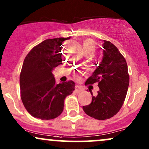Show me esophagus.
Returning <instances> with one entry per match:
<instances>
[{"label":"esophagus","mask_w":149,"mask_h":149,"mask_svg":"<svg viewBox=\"0 0 149 149\" xmlns=\"http://www.w3.org/2000/svg\"><path fill=\"white\" fill-rule=\"evenodd\" d=\"M75 90H76L77 92H80L83 91V88H82V87L77 85V86H76V88H75Z\"/></svg>","instance_id":"obj_1"}]
</instances>
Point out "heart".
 I'll use <instances>...</instances> for the list:
<instances>
[{"label":"heart","instance_id":"b5f03b06","mask_svg":"<svg viewBox=\"0 0 149 149\" xmlns=\"http://www.w3.org/2000/svg\"><path fill=\"white\" fill-rule=\"evenodd\" d=\"M83 50L85 53L87 52H93L95 48V42L90 39H87L83 42Z\"/></svg>","mask_w":149,"mask_h":149}]
</instances>
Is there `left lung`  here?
Here are the masks:
<instances>
[{
	"instance_id": "1",
	"label": "left lung",
	"mask_w": 149,
	"mask_h": 149,
	"mask_svg": "<svg viewBox=\"0 0 149 149\" xmlns=\"http://www.w3.org/2000/svg\"><path fill=\"white\" fill-rule=\"evenodd\" d=\"M103 58L85 85L98 83L100 90L92 102L83 106L85 113L97 120L111 118L122 107L130 83L127 62L118 49L110 41L104 40Z\"/></svg>"
}]
</instances>
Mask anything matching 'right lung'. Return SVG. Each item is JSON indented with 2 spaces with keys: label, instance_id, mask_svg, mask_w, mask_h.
<instances>
[{
  "label": "right lung",
  "instance_id": "right-lung-1",
  "mask_svg": "<svg viewBox=\"0 0 149 149\" xmlns=\"http://www.w3.org/2000/svg\"><path fill=\"white\" fill-rule=\"evenodd\" d=\"M71 37L47 39L33 47L24 60L19 76L21 99L33 117L51 120L62 113L64 100L75 90L69 80L56 84L52 71L62 64L61 49Z\"/></svg>",
  "mask_w": 149,
  "mask_h": 149
}]
</instances>
